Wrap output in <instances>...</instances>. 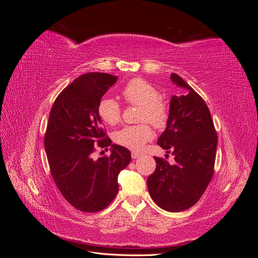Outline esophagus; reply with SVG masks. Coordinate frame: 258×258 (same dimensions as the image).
<instances>
[{"mask_svg":"<svg viewBox=\"0 0 258 258\" xmlns=\"http://www.w3.org/2000/svg\"><path fill=\"white\" fill-rule=\"evenodd\" d=\"M142 154L141 153H136V152H134V153H132L131 154V156H132V158H134V159H137V158H139L140 157V156H141Z\"/></svg>","mask_w":258,"mask_h":258,"instance_id":"obj_1","label":"esophagus"}]
</instances>
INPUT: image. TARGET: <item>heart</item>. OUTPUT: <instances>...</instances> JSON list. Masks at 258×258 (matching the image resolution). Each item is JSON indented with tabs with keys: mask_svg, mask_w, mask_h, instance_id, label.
Wrapping results in <instances>:
<instances>
[{
	"mask_svg": "<svg viewBox=\"0 0 258 258\" xmlns=\"http://www.w3.org/2000/svg\"><path fill=\"white\" fill-rule=\"evenodd\" d=\"M121 95L129 104L139 105V120L150 121L156 129H163L169 120V106L161 98L160 91L154 85L143 79L130 80L121 90ZM100 118L105 123H118L121 118V106L113 98H103L98 105ZM154 134L150 124L142 122L130 124L117 130L114 141L131 151H141L153 139Z\"/></svg>",
	"mask_w": 258,
	"mask_h": 258,
	"instance_id": "obj_1",
	"label": "heart"
}]
</instances>
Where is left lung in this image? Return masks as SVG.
Wrapping results in <instances>:
<instances>
[{
	"label": "left lung",
	"instance_id": "1",
	"mask_svg": "<svg viewBox=\"0 0 258 258\" xmlns=\"http://www.w3.org/2000/svg\"><path fill=\"white\" fill-rule=\"evenodd\" d=\"M171 81L185 89L170 102L166 130L158 145L174 156V163L159 157L147 177L155 204L169 212H181L196 205L214 174L217 135L205 100L177 74Z\"/></svg>",
	"mask_w": 258,
	"mask_h": 258
}]
</instances>
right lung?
<instances>
[{"mask_svg":"<svg viewBox=\"0 0 258 258\" xmlns=\"http://www.w3.org/2000/svg\"><path fill=\"white\" fill-rule=\"evenodd\" d=\"M117 76L87 73L77 77L54 100L44 144L50 173L62 196L75 209L95 213L118 192V176L131 160L128 148L112 144L101 124L98 105ZM111 145V155L93 161L97 146Z\"/></svg>","mask_w":258,"mask_h":258,"instance_id":"right-lung-1","label":"right lung"}]
</instances>
